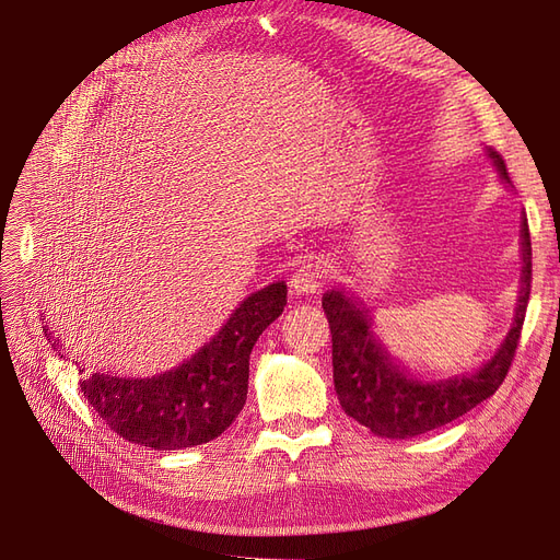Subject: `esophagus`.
Returning <instances> with one entry per match:
<instances>
[{"instance_id":"1","label":"esophagus","mask_w":560,"mask_h":560,"mask_svg":"<svg viewBox=\"0 0 560 560\" xmlns=\"http://www.w3.org/2000/svg\"><path fill=\"white\" fill-rule=\"evenodd\" d=\"M328 277V269L324 262L318 260H310V262H302L291 277V289L298 295H307V293H316L322 289L324 281Z\"/></svg>"}]
</instances>
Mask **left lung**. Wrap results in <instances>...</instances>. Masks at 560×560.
Masks as SVG:
<instances>
[{
	"mask_svg": "<svg viewBox=\"0 0 560 560\" xmlns=\"http://www.w3.org/2000/svg\"><path fill=\"white\" fill-rule=\"evenodd\" d=\"M494 168L509 183L502 154L488 150ZM523 244V277L514 326L494 357L474 373H462L439 382H422L396 365L387 349L371 330L369 312L357 307L345 291H328L322 307L332 335V380L340 406L373 434L385 439H410L427 434L457 420L486 398H490L504 382L511 361L516 357L525 307L530 300L533 281V248L528 220L521 225Z\"/></svg>",
	"mask_w": 560,
	"mask_h": 560,
	"instance_id": "1",
	"label": "left lung"
}]
</instances>
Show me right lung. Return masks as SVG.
I'll return each instance as SVG.
<instances>
[{
  "instance_id": "obj_1",
  "label": "right lung",
  "mask_w": 560,
  "mask_h": 560,
  "mask_svg": "<svg viewBox=\"0 0 560 560\" xmlns=\"http://www.w3.org/2000/svg\"><path fill=\"white\" fill-rule=\"evenodd\" d=\"M283 305L285 283H271L248 295L213 340L178 369L154 377L91 373L79 380V387L98 418L124 441L152 451H183L209 443L242 412L253 345L283 312ZM44 332L51 340V330L44 326Z\"/></svg>"
}]
</instances>
